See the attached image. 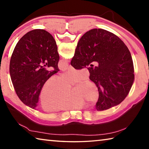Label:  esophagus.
I'll return each mask as SVG.
<instances>
[{"label":"esophagus","instance_id":"esophagus-1","mask_svg":"<svg viewBox=\"0 0 149 149\" xmlns=\"http://www.w3.org/2000/svg\"><path fill=\"white\" fill-rule=\"evenodd\" d=\"M72 69H74V68H73L71 65H70L68 66V70H72Z\"/></svg>","mask_w":149,"mask_h":149}]
</instances>
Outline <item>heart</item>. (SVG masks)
Returning <instances> with one entry per match:
<instances>
[{"label": "heart", "mask_w": 149, "mask_h": 149, "mask_svg": "<svg viewBox=\"0 0 149 149\" xmlns=\"http://www.w3.org/2000/svg\"><path fill=\"white\" fill-rule=\"evenodd\" d=\"M87 77L83 70H70L60 77L52 76L45 81L39 95V104L46 112L81 109L87 105L85 100L96 102L99 91L94 84L85 81L73 91L70 87Z\"/></svg>", "instance_id": "obj_1"}]
</instances>
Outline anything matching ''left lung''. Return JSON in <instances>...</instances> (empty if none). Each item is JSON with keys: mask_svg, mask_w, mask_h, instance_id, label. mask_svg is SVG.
Masks as SVG:
<instances>
[{"mask_svg": "<svg viewBox=\"0 0 149 149\" xmlns=\"http://www.w3.org/2000/svg\"><path fill=\"white\" fill-rule=\"evenodd\" d=\"M57 45L44 29L27 33L15 47L10 62V74L21 101L35 109L42 85L59 71Z\"/></svg>", "mask_w": 149, "mask_h": 149, "instance_id": "1", "label": "left lung"}]
</instances>
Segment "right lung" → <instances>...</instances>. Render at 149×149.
<instances>
[{
    "label": "right lung",
    "mask_w": 149,
    "mask_h": 149,
    "mask_svg": "<svg viewBox=\"0 0 149 149\" xmlns=\"http://www.w3.org/2000/svg\"><path fill=\"white\" fill-rule=\"evenodd\" d=\"M93 62L87 69L89 79L99 91L96 109H109L120 104L127 97L134 81L132 55L122 40L102 29H93L78 42L71 65L81 70Z\"/></svg>",
    "instance_id": "1"
}]
</instances>
